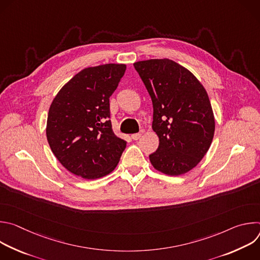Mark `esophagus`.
Masks as SVG:
<instances>
[{"instance_id":"1","label":"esophagus","mask_w":260,"mask_h":260,"mask_svg":"<svg viewBox=\"0 0 260 260\" xmlns=\"http://www.w3.org/2000/svg\"><path fill=\"white\" fill-rule=\"evenodd\" d=\"M143 133H144V132H143V131H141L140 133H137V134H133V135H132V139H133V140H135V141L139 140V139L142 137Z\"/></svg>"}]
</instances>
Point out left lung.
Returning a JSON list of instances; mask_svg holds the SVG:
<instances>
[{
    "instance_id": "left-lung-1",
    "label": "left lung",
    "mask_w": 260,
    "mask_h": 260,
    "mask_svg": "<svg viewBox=\"0 0 260 260\" xmlns=\"http://www.w3.org/2000/svg\"><path fill=\"white\" fill-rule=\"evenodd\" d=\"M153 105L152 128L159 138L149 155L159 172L178 176L193 169L211 146L215 120L208 93L187 69L174 60L134 63Z\"/></svg>"
}]
</instances>
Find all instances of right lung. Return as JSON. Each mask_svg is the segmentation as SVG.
<instances>
[{"label":"right lung","mask_w":260,"mask_h":260,"mask_svg":"<svg viewBox=\"0 0 260 260\" xmlns=\"http://www.w3.org/2000/svg\"><path fill=\"white\" fill-rule=\"evenodd\" d=\"M125 69L122 63L86 68L54 98L46 136L51 151L72 174L91 180L116 168L126 142L113 133L109 99Z\"/></svg>","instance_id":"obj_1"}]
</instances>
